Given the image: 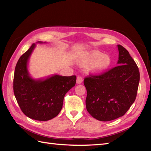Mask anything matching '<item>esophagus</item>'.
<instances>
[{
	"label": "esophagus",
	"instance_id": "esophagus-1",
	"mask_svg": "<svg viewBox=\"0 0 151 151\" xmlns=\"http://www.w3.org/2000/svg\"><path fill=\"white\" fill-rule=\"evenodd\" d=\"M82 82H83V79L81 76H78V77L76 78V83H77V84H81Z\"/></svg>",
	"mask_w": 151,
	"mask_h": 151
}]
</instances>
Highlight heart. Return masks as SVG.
<instances>
[{
    "instance_id": "1",
    "label": "heart",
    "mask_w": 151,
    "mask_h": 151,
    "mask_svg": "<svg viewBox=\"0 0 151 151\" xmlns=\"http://www.w3.org/2000/svg\"><path fill=\"white\" fill-rule=\"evenodd\" d=\"M110 55L103 54L100 51L93 50L86 52L81 61L83 66H89L88 71L94 75H101L105 73L111 64Z\"/></svg>"
}]
</instances>
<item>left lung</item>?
Masks as SVG:
<instances>
[{
	"label": "left lung",
	"instance_id": "left-lung-1",
	"mask_svg": "<svg viewBox=\"0 0 151 151\" xmlns=\"http://www.w3.org/2000/svg\"><path fill=\"white\" fill-rule=\"evenodd\" d=\"M117 65L101 75L84 79L86 109L93 117L110 121L123 116L136 97L139 72L128 50L117 45Z\"/></svg>",
	"mask_w": 151,
	"mask_h": 151
}]
</instances>
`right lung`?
Listing matches in <instances>:
<instances>
[{"mask_svg": "<svg viewBox=\"0 0 151 151\" xmlns=\"http://www.w3.org/2000/svg\"><path fill=\"white\" fill-rule=\"evenodd\" d=\"M36 44H32L18 60L14 73V91L22 111L27 117L46 121L58 115L64 97L75 86L76 77L54 74L45 78H33L28 70V62Z\"/></svg>", "mask_w": 151, "mask_h": 151, "instance_id": "obj_1", "label": "right lung"}]
</instances>
